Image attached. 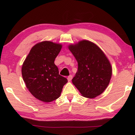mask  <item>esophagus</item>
Listing matches in <instances>:
<instances>
[{"mask_svg":"<svg viewBox=\"0 0 135 135\" xmlns=\"http://www.w3.org/2000/svg\"><path fill=\"white\" fill-rule=\"evenodd\" d=\"M72 79V75H69V76L67 77V79H68V80H69V81H71Z\"/></svg>","mask_w":135,"mask_h":135,"instance_id":"obj_1","label":"esophagus"}]
</instances>
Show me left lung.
Masks as SVG:
<instances>
[{
	"mask_svg": "<svg viewBox=\"0 0 135 135\" xmlns=\"http://www.w3.org/2000/svg\"><path fill=\"white\" fill-rule=\"evenodd\" d=\"M78 63V70L72 83L82 95L93 98L108 86L112 76V67L106 56L96 44L88 41L69 46Z\"/></svg>",
	"mask_w": 135,
	"mask_h": 135,
	"instance_id": "8db88e82",
	"label": "left lung"
}]
</instances>
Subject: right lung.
<instances>
[{
  "instance_id": "1",
  "label": "right lung",
  "mask_w": 135,
  "mask_h": 135,
  "mask_svg": "<svg viewBox=\"0 0 135 135\" xmlns=\"http://www.w3.org/2000/svg\"><path fill=\"white\" fill-rule=\"evenodd\" d=\"M61 44L50 41L38 43L31 49L23 63V80L31 94L38 100L51 102L60 97L68 80L59 74L55 58L61 51Z\"/></svg>"
}]
</instances>
